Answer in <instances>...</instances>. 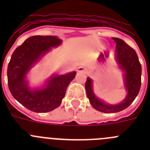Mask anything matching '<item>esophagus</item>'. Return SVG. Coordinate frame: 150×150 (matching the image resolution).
I'll return each instance as SVG.
<instances>
[{
	"label": "esophagus",
	"instance_id": "esophagus-1",
	"mask_svg": "<svg viewBox=\"0 0 150 150\" xmlns=\"http://www.w3.org/2000/svg\"><path fill=\"white\" fill-rule=\"evenodd\" d=\"M78 72L79 73H86V70L85 68L84 67H78V70H77Z\"/></svg>",
	"mask_w": 150,
	"mask_h": 150
}]
</instances>
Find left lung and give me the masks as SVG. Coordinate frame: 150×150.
<instances>
[{
    "label": "left lung",
    "mask_w": 150,
    "mask_h": 150,
    "mask_svg": "<svg viewBox=\"0 0 150 150\" xmlns=\"http://www.w3.org/2000/svg\"><path fill=\"white\" fill-rule=\"evenodd\" d=\"M116 45V59L121 69L125 71V87L128 91L125 98L120 104H108L95 96L92 88V80L88 77L86 90L90 104L97 110L106 113L117 112L126 109L132 104L140 91L141 86V64L134 49L120 38H112Z\"/></svg>",
    "instance_id": "8db88e82"
}]
</instances>
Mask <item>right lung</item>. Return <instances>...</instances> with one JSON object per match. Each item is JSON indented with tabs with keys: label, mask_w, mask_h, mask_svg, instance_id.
<instances>
[{
	"label": "right lung",
	"mask_w": 150,
	"mask_h": 150,
	"mask_svg": "<svg viewBox=\"0 0 150 150\" xmlns=\"http://www.w3.org/2000/svg\"><path fill=\"white\" fill-rule=\"evenodd\" d=\"M62 43L55 36H33L13 52L7 67L8 86L13 98L30 111L46 112L61 105L75 71L52 75L40 89H31L26 80L30 69L52 47Z\"/></svg>",
	"instance_id": "add662e5"
}]
</instances>
